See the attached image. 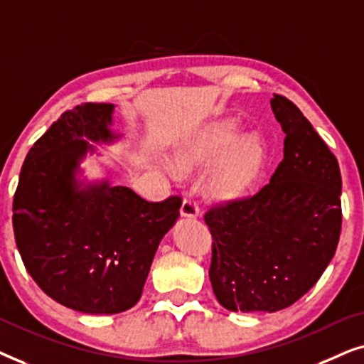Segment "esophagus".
<instances>
[{"mask_svg":"<svg viewBox=\"0 0 364 364\" xmlns=\"http://www.w3.org/2000/svg\"><path fill=\"white\" fill-rule=\"evenodd\" d=\"M181 212H182L183 217L196 218V217H198V213H200V208H198V203H197L196 198H193L192 196H188V197L183 198Z\"/></svg>","mask_w":364,"mask_h":364,"instance_id":"34e87169","label":"esophagus"}]
</instances>
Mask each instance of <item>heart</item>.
<instances>
[{"instance_id": "b5f03b06", "label": "heart", "mask_w": 364, "mask_h": 364, "mask_svg": "<svg viewBox=\"0 0 364 364\" xmlns=\"http://www.w3.org/2000/svg\"><path fill=\"white\" fill-rule=\"evenodd\" d=\"M238 134L240 122L237 119H220L207 124L177 149V167L192 171L212 162L222 153L210 173L208 187L218 198L240 197L260 172L265 146L258 134ZM171 172L177 176L176 168H171Z\"/></svg>"}]
</instances>
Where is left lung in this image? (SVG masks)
Here are the masks:
<instances>
[{
	"mask_svg": "<svg viewBox=\"0 0 364 364\" xmlns=\"http://www.w3.org/2000/svg\"><path fill=\"white\" fill-rule=\"evenodd\" d=\"M285 132L283 161L252 197L212 207L208 277L230 311H278L305 295L325 272L341 232L336 157L291 101L275 94Z\"/></svg>",
	"mask_w": 364,
	"mask_h": 364,
	"instance_id": "8db88e82",
	"label": "left lung"
}]
</instances>
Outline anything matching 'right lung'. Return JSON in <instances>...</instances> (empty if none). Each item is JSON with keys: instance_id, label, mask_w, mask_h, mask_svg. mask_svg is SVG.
I'll use <instances>...</instances> for the list:
<instances>
[{"instance_id": "right-lung-1", "label": "right lung", "mask_w": 364, "mask_h": 364, "mask_svg": "<svg viewBox=\"0 0 364 364\" xmlns=\"http://www.w3.org/2000/svg\"><path fill=\"white\" fill-rule=\"evenodd\" d=\"M114 104L86 102L61 117L29 149L13 200L19 255L38 287L61 305L114 315L139 301L162 237L182 198L147 202L107 181H77L79 162L112 142Z\"/></svg>"}]
</instances>
